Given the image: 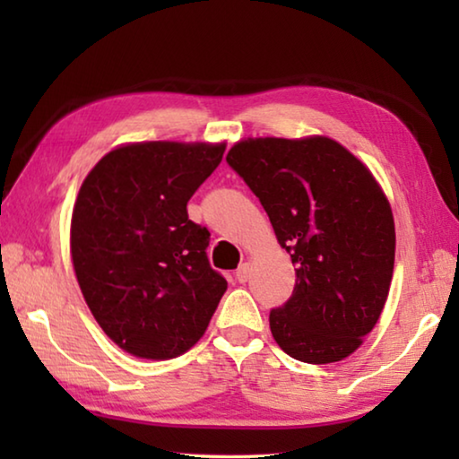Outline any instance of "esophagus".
<instances>
[{"label":"esophagus","mask_w":459,"mask_h":459,"mask_svg":"<svg viewBox=\"0 0 459 459\" xmlns=\"http://www.w3.org/2000/svg\"><path fill=\"white\" fill-rule=\"evenodd\" d=\"M248 277H251V263L245 261L243 265L237 269V281L238 283H247Z\"/></svg>","instance_id":"1"}]
</instances>
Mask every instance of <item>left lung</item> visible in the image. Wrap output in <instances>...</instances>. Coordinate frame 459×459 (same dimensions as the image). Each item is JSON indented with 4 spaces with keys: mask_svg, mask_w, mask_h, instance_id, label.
Here are the masks:
<instances>
[{
    "mask_svg": "<svg viewBox=\"0 0 459 459\" xmlns=\"http://www.w3.org/2000/svg\"><path fill=\"white\" fill-rule=\"evenodd\" d=\"M227 161L298 267L291 298L269 314L279 348L307 364L344 360L377 325L391 287L397 238L386 194L325 135L247 137Z\"/></svg>",
    "mask_w": 459,
    "mask_h": 459,
    "instance_id": "left-lung-1",
    "label": "left lung"
}]
</instances>
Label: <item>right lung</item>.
<instances>
[{"label": "right lung", "mask_w": 459, "mask_h": 459, "mask_svg": "<svg viewBox=\"0 0 459 459\" xmlns=\"http://www.w3.org/2000/svg\"><path fill=\"white\" fill-rule=\"evenodd\" d=\"M224 150V142L123 143L84 178L71 221L76 281L97 324L131 356L188 352L227 291L208 265L211 232L186 211Z\"/></svg>", "instance_id": "obj_1"}]
</instances>
